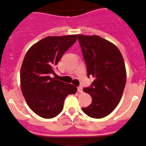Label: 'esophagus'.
<instances>
[{"instance_id":"34e87169","label":"esophagus","mask_w":146,"mask_h":146,"mask_svg":"<svg viewBox=\"0 0 146 146\" xmlns=\"http://www.w3.org/2000/svg\"><path fill=\"white\" fill-rule=\"evenodd\" d=\"M78 92L79 93H82L83 92V90H82V87L80 86V87H78Z\"/></svg>"}]
</instances>
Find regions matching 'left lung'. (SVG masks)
I'll return each mask as SVG.
<instances>
[{"label":"left lung","mask_w":146,"mask_h":146,"mask_svg":"<svg viewBox=\"0 0 146 146\" xmlns=\"http://www.w3.org/2000/svg\"><path fill=\"white\" fill-rule=\"evenodd\" d=\"M88 77L95 78L91 87L84 88L92 98L82 111L90 117L108 115L120 101L127 81L125 64L117 46L96 35H78Z\"/></svg>","instance_id":"8db88e82"}]
</instances>
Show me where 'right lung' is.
<instances>
[{"instance_id": "1", "label": "right lung", "mask_w": 146, "mask_h": 146, "mask_svg": "<svg viewBox=\"0 0 146 146\" xmlns=\"http://www.w3.org/2000/svg\"><path fill=\"white\" fill-rule=\"evenodd\" d=\"M77 38V34L47 36L32 45L24 56L20 70L21 92L29 108L40 117H56L62 111L66 97L77 92L72 84L51 77Z\"/></svg>"}]
</instances>
